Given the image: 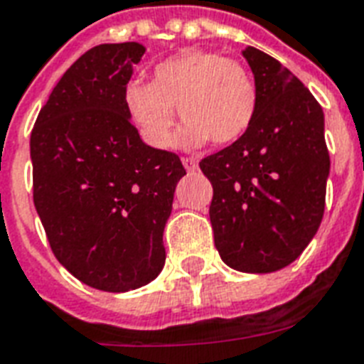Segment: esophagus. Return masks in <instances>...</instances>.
<instances>
[{"label":"esophagus","instance_id":"esophagus-1","mask_svg":"<svg viewBox=\"0 0 364 364\" xmlns=\"http://www.w3.org/2000/svg\"><path fill=\"white\" fill-rule=\"evenodd\" d=\"M182 165H184L186 171H190V173L197 168V161L193 157H182Z\"/></svg>","mask_w":364,"mask_h":364}]
</instances>
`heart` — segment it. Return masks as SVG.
Wrapping results in <instances>:
<instances>
[{
	"label": "heart",
	"mask_w": 364,
	"mask_h": 364,
	"mask_svg": "<svg viewBox=\"0 0 364 364\" xmlns=\"http://www.w3.org/2000/svg\"><path fill=\"white\" fill-rule=\"evenodd\" d=\"M258 87L243 64L220 53L180 50L161 60L151 81L127 83L123 104L131 121L154 148L174 142V108L182 123L180 142L199 146L210 140L230 146L243 138L258 114Z\"/></svg>",
	"instance_id": "1"
}]
</instances>
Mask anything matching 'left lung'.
<instances>
[{"label":"left lung","mask_w":364,"mask_h":364,"mask_svg":"<svg viewBox=\"0 0 364 364\" xmlns=\"http://www.w3.org/2000/svg\"><path fill=\"white\" fill-rule=\"evenodd\" d=\"M243 56L258 87L256 119L199 167L213 184L220 258L237 272L269 273L296 260L319 230L331 157L323 108L308 87L255 47Z\"/></svg>","instance_id":"8db88e82"}]
</instances>
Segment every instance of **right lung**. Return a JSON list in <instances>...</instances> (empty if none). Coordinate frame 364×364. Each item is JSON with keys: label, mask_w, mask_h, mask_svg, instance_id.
<instances>
[{"label": "right lung", "mask_w": 364, "mask_h": 364, "mask_svg": "<svg viewBox=\"0 0 364 364\" xmlns=\"http://www.w3.org/2000/svg\"><path fill=\"white\" fill-rule=\"evenodd\" d=\"M140 43L81 55L50 92L30 136L33 205L56 260L106 292L144 287L165 264L163 230L180 157L140 140L123 104Z\"/></svg>", "instance_id": "add662e5"}]
</instances>
